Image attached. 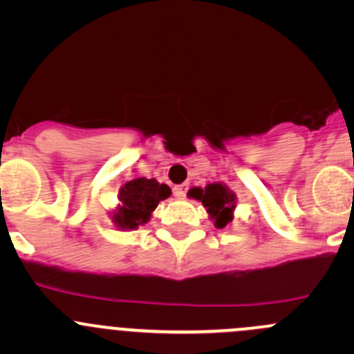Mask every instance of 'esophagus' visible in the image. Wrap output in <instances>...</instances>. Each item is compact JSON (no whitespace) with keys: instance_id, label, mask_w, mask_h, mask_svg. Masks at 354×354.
Instances as JSON below:
<instances>
[{"instance_id":"1","label":"esophagus","mask_w":354,"mask_h":354,"mask_svg":"<svg viewBox=\"0 0 354 354\" xmlns=\"http://www.w3.org/2000/svg\"><path fill=\"white\" fill-rule=\"evenodd\" d=\"M188 187H190V185H188V183L178 185V187H174V195H176L178 198H185V197H187Z\"/></svg>"}]
</instances>
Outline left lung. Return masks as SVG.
<instances>
[{
    "label": "left lung",
    "mask_w": 354,
    "mask_h": 354,
    "mask_svg": "<svg viewBox=\"0 0 354 354\" xmlns=\"http://www.w3.org/2000/svg\"><path fill=\"white\" fill-rule=\"evenodd\" d=\"M188 197L202 202L209 217L216 227H224L233 221V212L236 209V195L224 183H209L205 188L194 187L188 190Z\"/></svg>",
    "instance_id": "1"
}]
</instances>
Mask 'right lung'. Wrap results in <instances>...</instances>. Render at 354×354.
Returning <instances> with one entry per match:
<instances>
[{
  "label": "right lung",
  "mask_w": 354,
  "mask_h": 354,
  "mask_svg": "<svg viewBox=\"0 0 354 354\" xmlns=\"http://www.w3.org/2000/svg\"><path fill=\"white\" fill-rule=\"evenodd\" d=\"M169 195L171 188L159 183L154 178H137L127 181L118 194L120 203L111 212V219L118 230H138V226H144L151 221L152 212L160 200H166Z\"/></svg>",
  "instance_id": "obj_1"
}]
</instances>
